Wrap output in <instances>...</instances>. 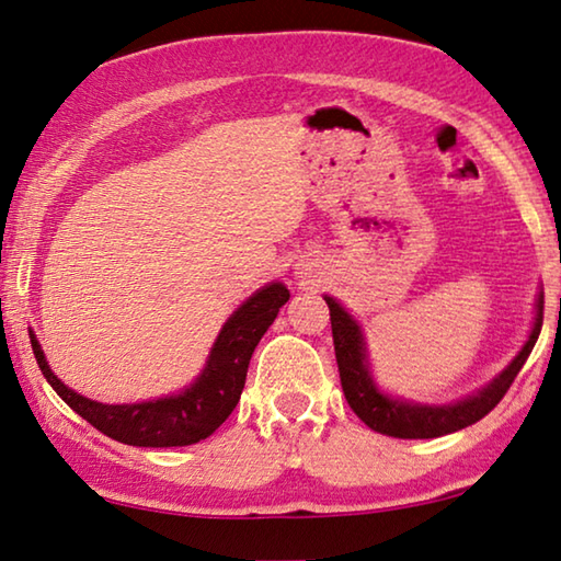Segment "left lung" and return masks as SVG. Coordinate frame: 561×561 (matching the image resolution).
Wrapping results in <instances>:
<instances>
[{
    "label": "left lung",
    "instance_id": "left-lung-1",
    "mask_svg": "<svg viewBox=\"0 0 561 561\" xmlns=\"http://www.w3.org/2000/svg\"><path fill=\"white\" fill-rule=\"evenodd\" d=\"M329 304V317H331V334H334V351H336V364L341 376V388L344 396L360 421L368 428L391 438H440L455 431L468 428V425L478 423L480 417H485L492 408H495L502 396L507 393V388L515 381L519 368L525 366L527 356L537 344L539 331H542V314H545V294L539 291L537 297V317L535 327L527 344L522 346L519 354L512 358V364L502 371L497 378L480 388L478 393L465 398L458 403L448 405H423V403H408L398 401V398L386 396L378 391L374 383V376L368 371V356H366V341L364 331L356 324V319L341 307L334 297H324Z\"/></svg>",
    "mask_w": 561,
    "mask_h": 561
}]
</instances>
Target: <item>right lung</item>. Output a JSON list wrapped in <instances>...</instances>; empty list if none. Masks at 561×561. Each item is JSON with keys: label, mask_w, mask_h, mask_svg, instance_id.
Returning a JSON list of instances; mask_svg holds the SVG:
<instances>
[{"label": "right lung", "mask_w": 561, "mask_h": 561, "mask_svg": "<svg viewBox=\"0 0 561 561\" xmlns=\"http://www.w3.org/2000/svg\"><path fill=\"white\" fill-rule=\"evenodd\" d=\"M287 299L289 289L279 282H272L254 291L225 321L197 381L185 388L183 393L144 403L108 405L79 396L51 374L39 341L32 331L30 339L36 364H39L46 381L61 396V401L73 408L83 421H89L93 428L113 440L138 445V448H180V445L205 440L234 411L242 396L247 366H250L254 346L260 344L264 331L272 327Z\"/></svg>", "instance_id": "add662e5"}]
</instances>
